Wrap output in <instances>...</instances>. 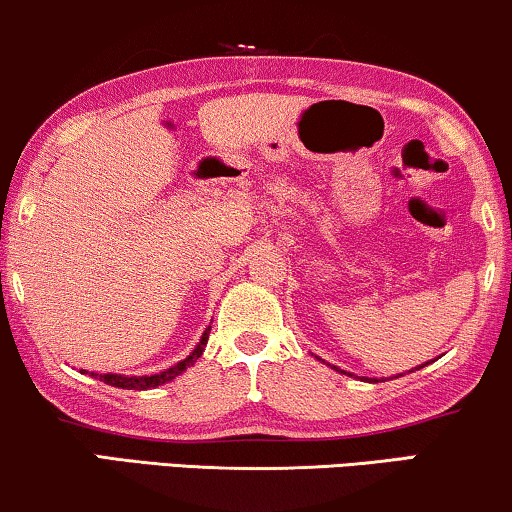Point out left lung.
<instances>
[{
	"label": "left lung",
	"instance_id": "left-lung-1",
	"mask_svg": "<svg viewBox=\"0 0 512 512\" xmlns=\"http://www.w3.org/2000/svg\"><path fill=\"white\" fill-rule=\"evenodd\" d=\"M348 376H350V373H348ZM399 378V376H397ZM373 383H378V380H373Z\"/></svg>",
	"mask_w": 512,
	"mask_h": 512
}]
</instances>
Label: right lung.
Segmentation results:
<instances>
[{"mask_svg": "<svg viewBox=\"0 0 512 512\" xmlns=\"http://www.w3.org/2000/svg\"><path fill=\"white\" fill-rule=\"evenodd\" d=\"M208 334H211V327L204 331V336H201L197 348H194L190 355L183 359V362H178L176 366H171V369L162 371V373H155V376H118V373H90V376L104 380L106 385L120 387V390H153V387H160L164 383H169V380H174L178 373H183L187 366H192L201 355H204ZM83 373H88V371H83Z\"/></svg>", "mask_w": 512, "mask_h": 512, "instance_id": "obj_1", "label": "right lung"}]
</instances>
